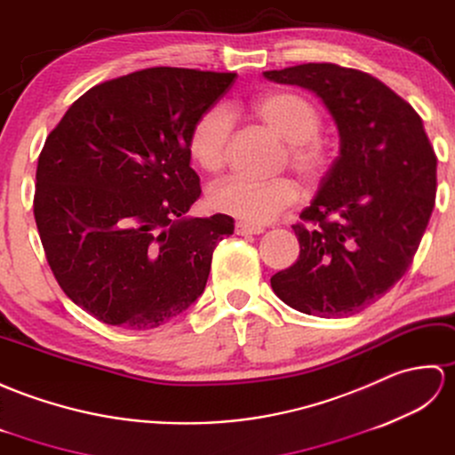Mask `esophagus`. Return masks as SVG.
I'll return each mask as SVG.
<instances>
[{
    "label": "esophagus",
    "mask_w": 455,
    "mask_h": 455,
    "mask_svg": "<svg viewBox=\"0 0 455 455\" xmlns=\"http://www.w3.org/2000/svg\"><path fill=\"white\" fill-rule=\"evenodd\" d=\"M262 231H265V229L243 224V221H237V224H235V234L237 235H259V234H262Z\"/></svg>",
    "instance_id": "1"
}]
</instances>
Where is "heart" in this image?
Returning a JSON list of instances; mask_svg holds the SVG:
<instances>
[{"label":"heart","instance_id":"heart-1","mask_svg":"<svg viewBox=\"0 0 455 455\" xmlns=\"http://www.w3.org/2000/svg\"><path fill=\"white\" fill-rule=\"evenodd\" d=\"M255 115L272 132L288 142L286 157L304 183H317L331 165V146L319 134L321 110L306 95L275 91L255 103ZM231 120L226 108L214 107L202 113L188 134L190 159L208 173L224 167ZM298 200V187L290 179L249 180L228 177L208 190V204L249 226L276 220Z\"/></svg>","mask_w":455,"mask_h":455}]
</instances>
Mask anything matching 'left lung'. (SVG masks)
Listing matches in <instances>:
<instances>
[{
  "instance_id": "obj_1",
  "label": "left lung",
  "mask_w": 455,
  "mask_h": 455,
  "mask_svg": "<svg viewBox=\"0 0 455 455\" xmlns=\"http://www.w3.org/2000/svg\"><path fill=\"white\" fill-rule=\"evenodd\" d=\"M315 93L339 130V156L291 226L299 257L270 278L301 313L348 317L405 275L436 198V156L407 100L360 69L301 64L262 74Z\"/></svg>"
}]
</instances>
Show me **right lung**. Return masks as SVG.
<instances>
[{"label":"right lung","instance_id":"obj_1","mask_svg":"<svg viewBox=\"0 0 455 455\" xmlns=\"http://www.w3.org/2000/svg\"><path fill=\"white\" fill-rule=\"evenodd\" d=\"M235 74L148 68L91 87L48 134L35 220L76 306L146 331L193 306L234 218H188L200 198L188 134Z\"/></svg>","mask_w":455,"mask_h":455}]
</instances>
